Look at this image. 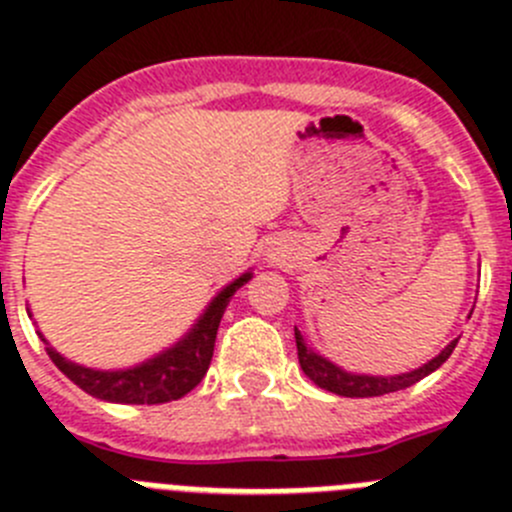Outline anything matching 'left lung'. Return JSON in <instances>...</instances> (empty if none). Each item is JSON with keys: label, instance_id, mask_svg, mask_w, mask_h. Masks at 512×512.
Segmentation results:
<instances>
[{"label": "left lung", "instance_id": "1", "mask_svg": "<svg viewBox=\"0 0 512 512\" xmlns=\"http://www.w3.org/2000/svg\"><path fill=\"white\" fill-rule=\"evenodd\" d=\"M294 337H297V355H299V365H302L304 375H307L309 381L314 386L325 388V391L337 393V396H348V398H368V396H383V393H393L401 391V388H409L414 383H419L421 378H426L429 373L439 368L444 360L452 355V350L457 348V340H452L442 353L437 355L434 360L424 363L421 368L411 370V373H401V375H358V373H348V370L337 368L335 363H330L327 358L314 353L312 348L304 345L302 332L294 327Z\"/></svg>", "mask_w": 512, "mask_h": 512}]
</instances>
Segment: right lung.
<instances>
[{"label":"right lung","mask_w":512,"mask_h":512,"mask_svg":"<svg viewBox=\"0 0 512 512\" xmlns=\"http://www.w3.org/2000/svg\"><path fill=\"white\" fill-rule=\"evenodd\" d=\"M251 279V271L238 276L231 281L218 297L208 304L200 320L192 325V330L182 337L177 345L170 350L154 355L147 363L137 365V368L126 370H93L83 368L78 363H70L55 348H50V342L42 337L45 350H48L50 360L68 375L70 381L78 388H83L91 396L101 398V401L111 403H167L177 401L185 393L203 381V375L208 373L210 358H213L215 335H218L220 317H223L225 307L241 289L246 281Z\"/></svg>","instance_id":"1"}]
</instances>
